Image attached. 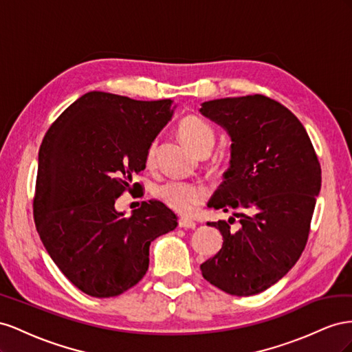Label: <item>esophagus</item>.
I'll return each instance as SVG.
<instances>
[{"label":"esophagus","mask_w":352,"mask_h":352,"mask_svg":"<svg viewBox=\"0 0 352 352\" xmlns=\"http://www.w3.org/2000/svg\"><path fill=\"white\" fill-rule=\"evenodd\" d=\"M178 226L182 228H195L196 227V223L193 219L190 218H179L178 219Z\"/></svg>","instance_id":"1"}]
</instances>
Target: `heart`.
Segmentation results:
<instances>
[{"instance_id": "1", "label": "heart", "mask_w": 352, "mask_h": 352, "mask_svg": "<svg viewBox=\"0 0 352 352\" xmlns=\"http://www.w3.org/2000/svg\"><path fill=\"white\" fill-rule=\"evenodd\" d=\"M178 134L195 153H200L202 150H210L215 138L214 129L205 120L196 116L184 118L178 125ZM155 152L156 144L153 143L147 150V164L153 162ZM152 193L159 202H162L179 214L192 212L196 206L204 202L208 195L204 184L183 182V179H165V182H160L153 186Z\"/></svg>"}]
</instances>
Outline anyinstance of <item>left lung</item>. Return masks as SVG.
Wrapping results in <instances>:
<instances>
[{"label":"left lung","mask_w":352,"mask_h":352,"mask_svg":"<svg viewBox=\"0 0 352 352\" xmlns=\"http://www.w3.org/2000/svg\"><path fill=\"white\" fill-rule=\"evenodd\" d=\"M200 113L232 138L230 168L208 208L232 217L208 226L223 234L219 252L200 265L210 285L250 296L287 274L307 245L321 168L299 119L265 96L210 100Z\"/></svg>","instance_id":"1"}]
</instances>
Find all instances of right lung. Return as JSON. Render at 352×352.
<instances>
[{
	"instance_id": "add662e5",
	"label": "right lung",
	"mask_w": 352,
	"mask_h": 352,
	"mask_svg": "<svg viewBox=\"0 0 352 352\" xmlns=\"http://www.w3.org/2000/svg\"><path fill=\"white\" fill-rule=\"evenodd\" d=\"M174 109L173 100L91 91L54 120L39 147L38 234L60 271L89 296H118L137 285L148 268L150 243L178 224L159 200L129 217L115 209Z\"/></svg>"
}]
</instances>
